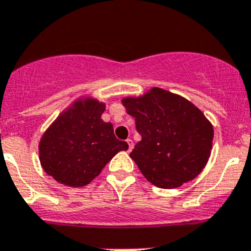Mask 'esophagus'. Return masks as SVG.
I'll return each mask as SVG.
<instances>
[{"instance_id": "esophagus-1", "label": "esophagus", "mask_w": 251, "mask_h": 251, "mask_svg": "<svg viewBox=\"0 0 251 251\" xmlns=\"http://www.w3.org/2000/svg\"><path fill=\"white\" fill-rule=\"evenodd\" d=\"M126 143L128 144V151H131L132 148H134V143H132V140L131 139H127V140H126Z\"/></svg>"}]
</instances>
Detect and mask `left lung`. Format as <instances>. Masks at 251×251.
Masks as SVG:
<instances>
[{"mask_svg":"<svg viewBox=\"0 0 251 251\" xmlns=\"http://www.w3.org/2000/svg\"><path fill=\"white\" fill-rule=\"evenodd\" d=\"M123 104L141 135L130 156L149 182L177 188L201 173L212 149L213 128L195 104L160 88L123 100Z\"/></svg>","mask_w":251,"mask_h":251,"instance_id":"1","label":"left lung"}]
</instances>
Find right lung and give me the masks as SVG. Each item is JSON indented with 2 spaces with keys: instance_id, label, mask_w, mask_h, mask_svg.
I'll use <instances>...</instances> for the list:
<instances>
[{
  "instance_id": "obj_1",
  "label": "right lung",
  "mask_w": 251,
  "mask_h": 251,
  "mask_svg": "<svg viewBox=\"0 0 251 251\" xmlns=\"http://www.w3.org/2000/svg\"><path fill=\"white\" fill-rule=\"evenodd\" d=\"M103 103L77 101L55 120L40 140V162L47 174L65 186L82 187L101 173L126 141L113 134V126L102 121Z\"/></svg>"
}]
</instances>
